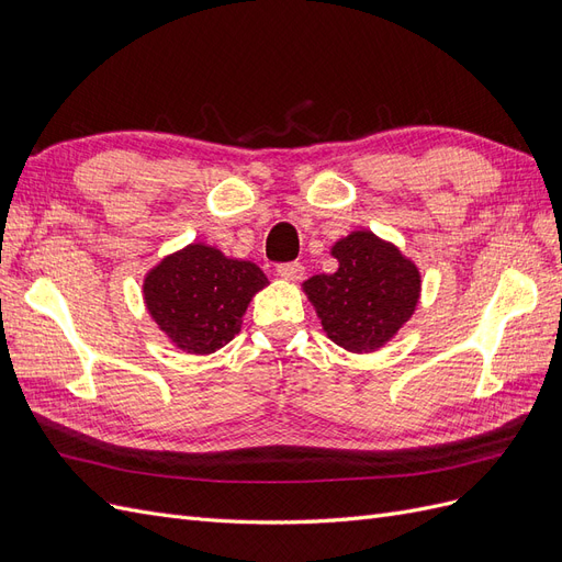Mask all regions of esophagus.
<instances>
[{
    "label": "esophagus",
    "mask_w": 562,
    "mask_h": 562,
    "mask_svg": "<svg viewBox=\"0 0 562 562\" xmlns=\"http://www.w3.org/2000/svg\"><path fill=\"white\" fill-rule=\"evenodd\" d=\"M277 274L283 281H300L304 277V267L300 262H285V265L277 267Z\"/></svg>",
    "instance_id": "obj_1"
}]
</instances>
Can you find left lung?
Segmentation results:
<instances>
[{
  "mask_svg": "<svg viewBox=\"0 0 562 562\" xmlns=\"http://www.w3.org/2000/svg\"><path fill=\"white\" fill-rule=\"evenodd\" d=\"M330 255L339 265L337 271L302 283L323 330L353 353L382 349L417 310V265L370 229L342 236Z\"/></svg>",
  "mask_w": 562,
  "mask_h": 562,
  "instance_id": "8db88e82",
  "label": "left lung"
}]
</instances>
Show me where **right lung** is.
Returning a JSON list of instances; mask_svg holds the SVG:
<instances>
[{
    "label": "right lung",
    "instance_id": "right-lung-1",
    "mask_svg": "<svg viewBox=\"0 0 562 562\" xmlns=\"http://www.w3.org/2000/svg\"><path fill=\"white\" fill-rule=\"evenodd\" d=\"M265 271L227 258L209 244L184 246L151 267L143 281L145 307L171 345L187 353H213L239 335Z\"/></svg>",
    "mask_w": 562,
    "mask_h": 562
}]
</instances>
